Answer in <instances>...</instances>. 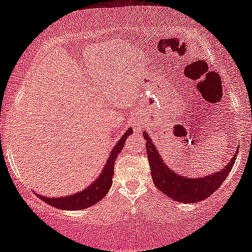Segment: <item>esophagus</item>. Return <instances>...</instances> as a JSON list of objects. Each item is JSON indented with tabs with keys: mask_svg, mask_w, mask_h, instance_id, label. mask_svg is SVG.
Instances as JSON below:
<instances>
[{
	"mask_svg": "<svg viewBox=\"0 0 252 252\" xmlns=\"http://www.w3.org/2000/svg\"><path fill=\"white\" fill-rule=\"evenodd\" d=\"M135 120H136V121H134V124H132V126H134V128H139V126H140V122L137 121V118H135Z\"/></svg>",
	"mask_w": 252,
	"mask_h": 252,
	"instance_id": "1",
	"label": "esophagus"
}]
</instances>
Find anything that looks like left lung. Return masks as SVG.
Returning a JSON list of instances; mask_svg holds the SVG:
<instances>
[{
    "label": "left lung",
    "instance_id": "obj_1",
    "mask_svg": "<svg viewBox=\"0 0 252 252\" xmlns=\"http://www.w3.org/2000/svg\"><path fill=\"white\" fill-rule=\"evenodd\" d=\"M143 137L147 141L146 149H147L151 175L154 184L162 193L182 203L198 202L217 191L218 188H220L223 181L227 178L237 158L236 152L228 164L220 171H215L214 173L204 176L203 178H189V177L178 175L165 164L164 160L160 157L159 151L153 145L151 137L148 134H146V131L143 132Z\"/></svg>",
    "mask_w": 252,
    "mask_h": 252
}]
</instances>
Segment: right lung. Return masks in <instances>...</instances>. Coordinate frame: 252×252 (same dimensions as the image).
<instances>
[{
	"label": "right lung",
	"instance_id": "1",
	"mask_svg": "<svg viewBox=\"0 0 252 252\" xmlns=\"http://www.w3.org/2000/svg\"><path fill=\"white\" fill-rule=\"evenodd\" d=\"M132 132V129L129 128L128 130L124 132L121 140L116 143L110 154L109 159H107L106 164H105L104 170L101 171L98 178L93 182L86 189L81 190L80 192L73 193L69 196H63V197H46V196L38 195L40 200L44 202L50 204V206L55 207V208L60 209H68V211H80V209L88 208V207L93 206L96 202L101 200L107 191L110 190L112 185V177H113V166H115V161L117 159L118 154L121 153L122 148L124 147L126 137Z\"/></svg>",
	"mask_w": 252,
	"mask_h": 252
}]
</instances>
